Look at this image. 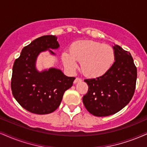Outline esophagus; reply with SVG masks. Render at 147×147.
Wrapping results in <instances>:
<instances>
[{"label":"esophagus","mask_w":147,"mask_h":147,"mask_svg":"<svg viewBox=\"0 0 147 147\" xmlns=\"http://www.w3.org/2000/svg\"><path fill=\"white\" fill-rule=\"evenodd\" d=\"M81 81H82V79L80 78H76L75 79V80H74V84H76V83L81 82Z\"/></svg>","instance_id":"34e87169"}]
</instances>
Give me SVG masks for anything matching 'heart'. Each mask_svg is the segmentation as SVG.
<instances>
[{
	"mask_svg": "<svg viewBox=\"0 0 147 147\" xmlns=\"http://www.w3.org/2000/svg\"><path fill=\"white\" fill-rule=\"evenodd\" d=\"M62 59L68 70H75L78 61L81 62V69L85 76L97 78L106 74L113 66L116 53L109 45L94 41H79L72 44L70 52H63Z\"/></svg>",
	"mask_w": 147,
	"mask_h": 147,
	"instance_id": "heart-1",
	"label": "heart"
}]
</instances>
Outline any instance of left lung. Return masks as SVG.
<instances>
[{
    "label": "left lung",
    "mask_w": 147,
    "mask_h": 147,
    "mask_svg": "<svg viewBox=\"0 0 147 147\" xmlns=\"http://www.w3.org/2000/svg\"><path fill=\"white\" fill-rule=\"evenodd\" d=\"M116 60L111 69L96 78L85 79L88 89L83 96L85 108L96 117L117 113L127 106L136 89L137 69L129 52L121 47H113Z\"/></svg>",
    "instance_id": "left-lung-1"
}]
</instances>
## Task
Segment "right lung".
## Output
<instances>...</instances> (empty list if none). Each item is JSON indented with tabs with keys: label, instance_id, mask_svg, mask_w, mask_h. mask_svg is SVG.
<instances>
[{
	"label": "right lung",
	"instance_id": "add662e5",
	"mask_svg": "<svg viewBox=\"0 0 147 147\" xmlns=\"http://www.w3.org/2000/svg\"><path fill=\"white\" fill-rule=\"evenodd\" d=\"M59 47L57 37L44 35L32 41L22 50L13 66L11 82L12 94L27 111L46 115L59 108L63 94L73 85L76 78L67 77L60 69L51 68L37 71L35 61L41 52Z\"/></svg>",
	"mask_w": 147,
	"mask_h": 147
}]
</instances>
